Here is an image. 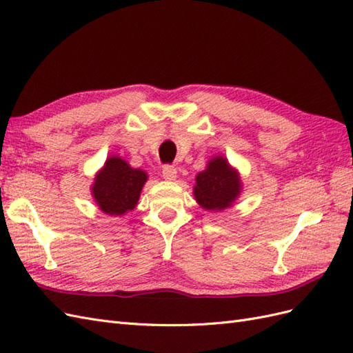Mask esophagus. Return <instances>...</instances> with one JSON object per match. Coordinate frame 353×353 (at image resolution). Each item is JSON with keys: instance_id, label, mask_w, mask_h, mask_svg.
I'll return each instance as SVG.
<instances>
[{"instance_id": "esophagus-1", "label": "esophagus", "mask_w": 353, "mask_h": 353, "mask_svg": "<svg viewBox=\"0 0 353 353\" xmlns=\"http://www.w3.org/2000/svg\"><path fill=\"white\" fill-rule=\"evenodd\" d=\"M163 177L168 180V182H173V180H176L177 177V170L173 165H165L163 168Z\"/></svg>"}]
</instances>
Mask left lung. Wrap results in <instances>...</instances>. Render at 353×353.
Listing matches in <instances>:
<instances>
[{
    "mask_svg": "<svg viewBox=\"0 0 353 353\" xmlns=\"http://www.w3.org/2000/svg\"><path fill=\"white\" fill-rule=\"evenodd\" d=\"M195 182V201L208 211H223L232 207L243 192L239 171L223 155L211 158L205 170L196 174Z\"/></svg>",
    "mask_w": 353,
    "mask_h": 353,
    "instance_id": "1",
    "label": "left lung"
}]
</instances>
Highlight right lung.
I'll list each match as a JSON object with an SVG mask.
<instances>
[{"label": "right lung", "mask_w": 353, "mask_h": 353, "mask_svg": "<svg viewBox=\"0 0 353 353\" xmlns=\"http://www.w3.org/2000/svg\"><path fill=\"white\" fill-rule=\"evenodd\" d=\"M148 180L145 170L133 168L118 155L109 157L92 185V196L105 214L121 217L136 208Z\"/></svg>", "instance_id": "1"}]
</instances>
